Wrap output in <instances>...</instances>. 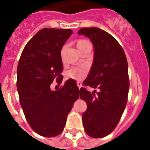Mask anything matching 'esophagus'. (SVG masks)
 <instances>
[{"label": "esophagus", "mask_w": 150, "mask_h": 150, "mask_svg": "<svg viewBox=\"0 0 150 150\" xmlns=\"http://www.w3.org/2000/svg\"><path fill=\"white\" fill-rule=\"evenodd\" d=\"M77 86L78 87H79V88H81V86H82V84H81V82H80V81H77Z\"/></svg>", "instance_id": "34e87169"}]
</instances>
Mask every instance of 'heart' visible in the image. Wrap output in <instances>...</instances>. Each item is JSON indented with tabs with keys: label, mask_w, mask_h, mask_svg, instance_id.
I'll return each mask as SVG.
<instances>
[{
	"label": "heart",
	"mask_w": 150,
	"mask_h": 150,
	"mask_svg": "<svg viewBox=\"0 0 150 150\" xmlns=\"http://www.w3.org/2000/svg\"><path fill=\"white\" fill-rule=\"evenodd\" d=\"M86 43H88V41L81 40L77 44V46L82 45ZM88 73V68L86 66H75L72 67L67 71L66 76L69 79H75V80H81L86 77Z\"/></svg>",
	"instance_id": "1"
}]
</instances>
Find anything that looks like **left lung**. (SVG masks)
<instances>
[{
    "label": "left lung",
    "mask_w": 150,
    "mask_h": 150,
    "mask_svg": "<svg viewBox=\"0 0 150 150\" xmlns=\"http://www.w3.org/2000/svg\"><path fill=\"white\" fill-rule=\"evenodd\" d=\"M78 34L88 38L94 47L85 86L100 90L96 97L85 88L79 90L80 98L87 103L82 122L88 136L102 138L116 127L126 108L129 88L127 59L119 42L106 31L92 27L81 28Z\"/></svg>",
    "instance_id": "obj_1"
}]
</instances>
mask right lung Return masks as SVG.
I'll return each instance as SVG.
<instances>
[{
	"label": "right lung",
	"mask_w": 150,
	"mask_h": 150,
	"mask_svg": "<svg viewBox=\"0 0 150 150\" xmlns=\"http://www.w3.org/2000/svg\"><path fill=\"white\" fill-rule=\"evenodd\" d=\"M72 35L70 29L44 28L28 42L17 69V88L27 121L36 133L54 137L62 133L67 116L79 97L74 79L52 90L54 79L62 83L61 51Z\"/></svg>",
	"instance_id": "add662e5"
}]
</instances>
